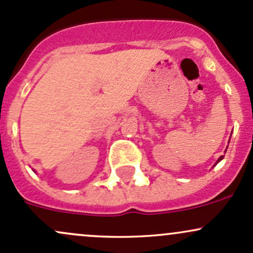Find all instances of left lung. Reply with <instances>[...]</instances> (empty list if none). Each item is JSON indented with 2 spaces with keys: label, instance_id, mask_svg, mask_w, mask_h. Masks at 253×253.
<instances>
[{
  "label": "left lung",
  "instance_id": "left-lung-1",
  "mask_svg": "<svg viewBox=\"0 0 253 253\" xmlns=\"http://www.w3.org/2000/svg\"><path fill=\"white\" fill-rule=\"evenodd\" d=\"M229 140H231V138H229ZM227 148H228V146H227ZM226 150H227V149H226ZM226 150H225V153H226ZM222 159H223V155H221V157L217 159V161H216V163H215V164H214V166H216V165H217L218 163H220V161H221V160H222ZM214 166H212V167H214Z\"/></svg>",
  "mask_w": 253,
  "mask_h": 253
}]
</instances>
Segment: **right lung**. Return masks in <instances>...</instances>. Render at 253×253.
Masks as SVG:
<instances>
[{"instance_id": "right-lung-1", "label": "right lung", "mask_w": 253, "mask_h": 253, "mask_svg": "<svg viewBox=\"0 0 253 253\" xmlns=\"http://www.w3.org/2000/svg\"><path fill=\"white\" fill-rule=\"evenodd\" d=\"M33 172H36V171H35V169H33Z\"/></svg>"}]
</instances>
